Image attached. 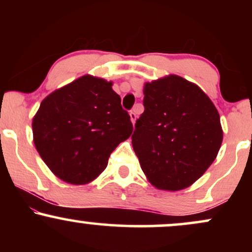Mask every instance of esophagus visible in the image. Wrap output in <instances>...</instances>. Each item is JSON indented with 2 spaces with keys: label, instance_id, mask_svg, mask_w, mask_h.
<instances>
[{
  "label": "esophagus",
  "instance_id": "1",
  "mask_svg": "<svg viewBox=\"0 0 252 252\" xmlns=\"http://www.w3.org/2000/svg\"><path fill=\"white\" fill-rule=\"evenodd\" d=\"M136 118H137V114H136V110H132V111H130V120H131L132 124H135Z\"/></svg>",
  "mask_w": 252,
  "mask_h": 252
}]
</instances>
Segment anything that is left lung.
<instances>
[{
	"instance_id": "left-lung-1",
	"label": "left lung",
	"mask_w": 252,
	"mask_h": 252,
	"mask_svg": "<svg viewBox=\"0 0 252 252\" xmlns=\"http://www.w3.org/2000/svg\"><path fill=\"white\" fill-rule=\"evenodd\" d=\"M143 94L144 112L131 136L141 168L158 189H187L220 149L218 110L198 85L175 74L146 83Z\"/></svg>"
}]
</instances>
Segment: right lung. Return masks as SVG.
<instances>
[{"label":"right lung","instance_id":"obj_1","mask_svg":"<svg viewBox=\"0 0 252 252\" xmlns=\"http://www.w3.org/2000/svg\"><path fill=\"white\" fill-rule=\"evenodd\" d=\"M33 141L54 175L71 185L94 181L132 132L112 82L85 74L56 90L32 122Z\"/></svg>","mask_w":252,"mask_h":252}]
</instances>
